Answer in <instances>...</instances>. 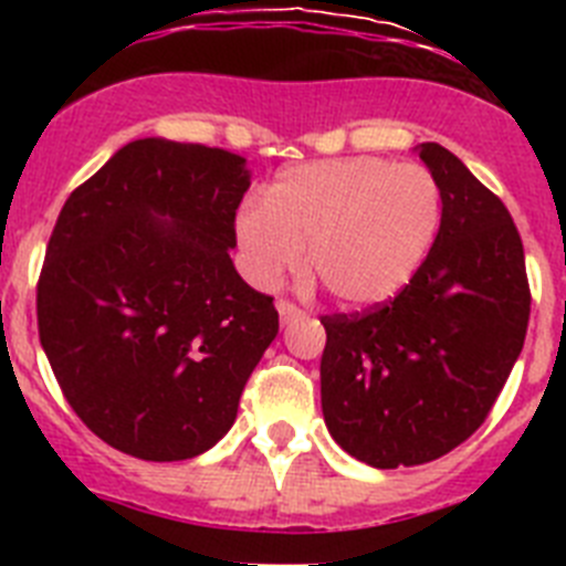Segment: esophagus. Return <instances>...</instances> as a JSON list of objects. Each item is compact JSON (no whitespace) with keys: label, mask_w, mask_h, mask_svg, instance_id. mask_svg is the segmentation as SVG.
<instances>
[{"label":"esophagus","mask_w":566,"mask_h":566,"mask_svg":"<svg viewBox=\"0 0 566 566\" xmlns=\"http://www.w3.org/2000/svg\"><path fill=\"white\" fill-rule=\"evenodd\" d=\"M277 312L283 323H294V319H300L303 314H306L300 306H294L292 300H277Z\"/></svg>","instance_id":"esophagus-1"}]
</instances>
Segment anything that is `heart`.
Returning <instances> with one entry per match:
<instances>
[{
    "label": "heart",
    "mask_w": 566,
    "mask_h": 566,
    "mask_svg": "<svg viewBox=\"0 0 566 566\" xmlns=\"http://www.w3.org/2000/svg\"><path fill=\"white\" fill-rule=\"evenodd\" d=\"M444 214L422 164L359 155L283 169L263 203L240 209L234 232L249 277L274 286L306 263L345 306L391 300L419 272Z\"/></svg>",
    "instance_id": "obj_1"
}]
</instances>
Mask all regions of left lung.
Here are the masks:
<instances>
[{
  "label": "left lung",
  "instance_id": "8db88e82",
  "mask_svg": "<svg viewBox=\"0 0 566 566\" xmlns=\"http://www.w3.org/2000/svg\"><path fill=\"white\" fill-rule=\"evenodd\" d=\"M419 158L444 195L424 263L397 297L319 317L326 428L345 453L379 470L433 462L473 437L530 319L524 247L507 207L451 149L428 142Z\"/></svg>",
  "mask_w": 566,
  "mask_h": 566
}]
</instances>
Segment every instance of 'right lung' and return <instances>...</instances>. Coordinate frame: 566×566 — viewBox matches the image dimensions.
Returning <instances> with one entry per match:
<instances>
[{
  "label": "right lung",
  "instance_id": "right-lung-1",
  "mask_svg": "<svg viewBox=\"0 0 566 566\" xmlns=\"http://www.w3.org/2000/svg\"><path fill=\"white\" fill-rule=\"evenodd\" d=\"M240 155L138 138L64 201L36 286L39 339L70 408L147 462L209 451L277 337L274 297L234 272Z\"/></svg>",
  "mask_w": 566,
  "mask_h": 566
}]
</instances>
